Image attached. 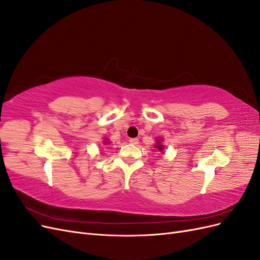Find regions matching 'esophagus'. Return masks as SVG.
I'll return each instance as SVG.
<instances>
[{
	"instance_id": "esophagus-1",
	"label": "esophagus",
	"mask_w": 260,
	"mask_h": 260,
	"mask_svg": "<svg viewBox=\"0 0 260 260\" xmlns=\"http://www.w3.org/2000/svg\"><path fill=\"white\" fill-rule=\"evenodd\" d=\"M129 142H130L131 144H133V145H137V144L139 143V140H138L137 138H135V139H130V140H129Z\"/></svg>"
}]
</instances>
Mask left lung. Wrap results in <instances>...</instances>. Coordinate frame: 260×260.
<instances>
[{
	"label": "left lung",
	"instance_id": "obj_1",
	"mask_svg": "<svg viewBox=\"0 0 260 260\" xmlns=\"http://www.w3.org/2000/svg\"><path fill=\"white\" fill-rule=\"evenodd\" d=\"M157 143H158V145H157V148H158V151H162V145L159 143V141H158V142H157Z\"/></svg>",
	"mask_w": 260,
	"mask_h": 260
}]
</instances>
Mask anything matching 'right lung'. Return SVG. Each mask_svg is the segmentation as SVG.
Here are the masks:
<instances>
[{
    "label": "right lung",
    "instance_id": "add662e5",
    "mask_svg": "<svg viewBox=\"0 0 260 260\" xmlns=\"http://www.w3.org/2000/svg\"><path fill=\"white\" fill-rule=\"evenodd\" d=\"M104 143H106V144H107V143H108V142H107V141H105V142H104Z\"/></svg>",
    "mask_w": 260,
    "mask_h": 260
}]
</instances>
